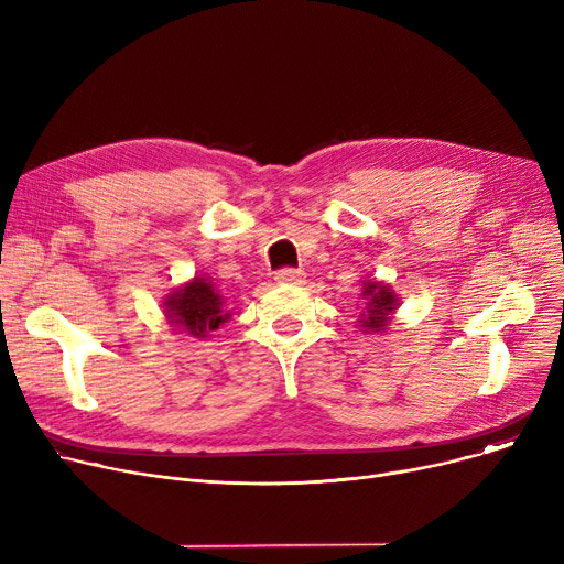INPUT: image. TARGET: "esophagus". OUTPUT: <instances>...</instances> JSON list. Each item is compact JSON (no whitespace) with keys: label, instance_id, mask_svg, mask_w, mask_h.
Segmentation results:
<instances>
[{"label":"esophagus","instance_id":"1","mask_svg":"<svg viewBox=\"0 0 564 564\" xmlns=\"http://www.w3.org/2000/svg\"><path fill=\"white\" fill-rule=\"evenodd\" d=\"M279 283H290V285H300L304 281V270H292V267H283V270L276 272L274 276Z\"/></svg>","mask_w":564,"mask_h":564}]
</instances>
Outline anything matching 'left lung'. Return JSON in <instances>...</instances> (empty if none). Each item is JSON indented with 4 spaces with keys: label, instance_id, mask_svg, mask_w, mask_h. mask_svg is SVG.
Here are the masks:
<instances>
[{
    "label": "left lung",
    "instance_id": "8db88e82",
    "mask_svg": "<svg viewBox=\"0 0 564 564\" xmlns=\"http://www.w3.org/2000/svg\"><path fill=\"white\" fill-rule=\"evenodd\" d=\"M361 294L366 300V308H364L361 319H359L361 327H364V334L387 332L391 315L398 308L395 292L381 281H366Z\"/></svg>",
    "mask_w": 564,
    "mask_h": 564
}]
</instances>
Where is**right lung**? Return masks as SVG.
Listing matches in <instances>:
<instances>
[{
  "label": "right lung",
  "instance_id": "obj_1",
  "mask_svg": "<svg viewBox=\"0 0 564 564\" xmlns=\"http://www.w3.org/2000/svg\"><path fill=\"white\" fill-rule=\"evenodd\" d=\"M164 313L173 327L187 332L192 338H205L230 317L213 281L203 276H194L183 288H175L164 300Z\"/></svg>",
  "mask_w": 564,
  "mask_h": 564
}]
</instances>
